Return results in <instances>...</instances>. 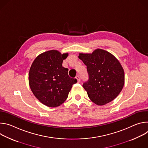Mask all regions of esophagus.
<instances>
[{
	"instance_id": "esophagus-1",
	"label": "esophagus",
	"mask_w": 148,
	"mask_h": 148,
	"mask_svg": "<svg viewBox=\"0 0 148 148\" xmlns=\"http://www.w3.org/2000/svg\"><path fill=\"white\" fill-rule=\"evenodd\" d=\"M75 78H76V79L77 80V82H79L80 81V79H79V75H77V76L75 77Z\"/></svg>"
}]
</instances>
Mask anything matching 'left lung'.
<instances>
[{
  "label": "left lung",
  "instance_id": "1",
  "mask_svg": "<svg viewBox=\"0 0 148 148\" xmlns=\"http://www.w3.org/2000/svg\"><path fill=\"white\" fill-rule=\"evenodd\" d=\"M78 58L87 66L88 79L82 84L90 99L98 105L113 101L122 91L123 69L110 53L98 49L91 54L79 53Z\"/></svg>",
  "mask_w": 148,
  "mask_h": 148
}]
</instances>
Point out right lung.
<instances>
[{"label":"right lung","instance_id":"right-lung-1","mask_svg":"<svg viewBox=\"0 0 148 148\" xmlns=\"http://www.w3.org/2000/svg\"><path fill=\"white\" fill-rule=\"evenodd\" d=\"M68 53L52 50L38 56L29 74V86L34 96L49 107L60 106L67 98L73 84L77 82L68 75V69L62 66Z\"/></svg>","mask_w":148,"mask_h":148}]
</instances>
